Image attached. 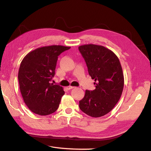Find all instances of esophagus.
Returning <instances> with one entry per match:
<instances>
[{"instance_id":"1","label":"esophagus","mask_w":151,"mask_h":151,"mask_svg":"<svg viewBox=\"0 0 151 151\" xmlns=\"http://www.w3.org/2000/svg\"><path fill=\"white\" fill-rule=\"evenodd\" d=\"M74 87H73V86H67V89H68V90H70V89H73L74 88Z\"/></svg>"}]
</instances>
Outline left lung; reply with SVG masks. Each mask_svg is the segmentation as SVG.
Listing matches in <instances>:
<instances>
[{"instance_id": "obj_1", "label": "left lung", "mask_w": 151, "mask_h": 151, "mask_svg": "<svg viewBox=\"0 0 151 151\" xmlns=\"http://www.w3.org/2000/svg\"><path fill=\"white\" fill-rule=\"evenodd\" d=\"M79 50L96 84L94 90L86 91L79 108L90 116H103L111 111L122 94L124 77L120 60L111 50L101 45H81Z\"/></svg>"}]
</instances>
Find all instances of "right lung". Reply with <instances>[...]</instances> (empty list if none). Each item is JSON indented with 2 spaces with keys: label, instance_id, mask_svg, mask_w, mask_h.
I'll use <instances>...</instances> for the list:
<instances>
[{
  "label": "right lung",
  "instance_id": "1",
  "mask_svg": "<svg viewBox=\"0 0 151 151\" xmlns=\"http://www.w3.org/2000/svg\"><path fill=\"white\" fill-rule=\"evenodd\" d=\"M70 48L62 45L38 48L22 60L18 72L19 88L32 112L48 115L58 109L65 92L62 86L50 81L55 75L58 56Z\"/></svg>",
  "mask_w": 151,
  "mask_h": 151
}]
</instances>
